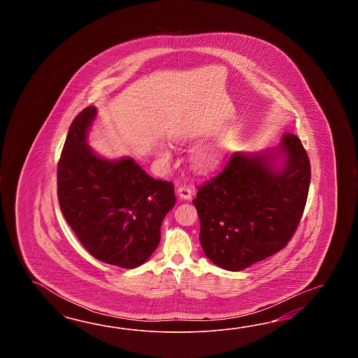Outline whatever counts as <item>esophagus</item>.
Returning <instances> with one entry per match:
<instances>
[{
  "label": "esophagus",
  "mask_w": 358,
  "mask_h": 358,
  "mask_svg": "<svg viewBox=\"0 0 358 358\" xmlns=\"http://www.w3.org/2000/svg\"><path fill=\"white\" fill-rule=\"evenodd\" d=\"M178 196L182 198V199H190L192 198V194H193V190L190 187H187V185H180V187H178Z\"/></svg>",
  "instance_id": "esophagus-1"
}]
</instances>
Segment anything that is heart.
Listing matches in <instances>:
<instances>
[{
  "mask_svg": "<svg viewBox=\"0 0 358 358\" xmlns=\"http://www.w3.org/2000/svg\"><path fill=\"white\" fill-rule=\"evenodd\" d=\"M219 162V157L213 152L210 151H203V152H198L193 157V164L198 169H211L216 166Z\"/></svg>",
  "mask_w": 358,
  "mask_h": 358,
  "instance_id": "1",
  "label": "heart"
}]
</instances>
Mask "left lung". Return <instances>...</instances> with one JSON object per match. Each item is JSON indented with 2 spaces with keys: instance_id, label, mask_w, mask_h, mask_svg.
Wrapping results in <instances>:
<instances>
[{
  "instance_id": "1",
  "label": "left lung",
  "mask_w": 358,
  "mask_h": 358,
  "mask_svg": "<svg viewBox=\"0 0 358 358\" xmlns=\"http://www.w3.org/2000/svg\"><path fill=\"white\" fill-rule=\"evenodd\" d=\"M310 180V160L294 134H284L276 148L233 153L193 199L206 256L241 271L282 250L303 215Z\"/></svg>"
}]
</instances>
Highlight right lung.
I'll list each match as a JSON object with an SVG mask.
<instances>
[{"label":"right lung","instance_id":"1","mask_svg":"<svg viewBox=\"0 0 358 358\" xmlns=\"http://www.w3.org/2000/svg\"><path fill=\"white\" fill-rule=\"evenodd\" d=\"M96 115V107H85L69 128L57 165L59 203L94 259L136 268L160 243L162 220L176 206L174 184L153 179L131 157L96 155L87 145Z\"/></svg>","mask_w":358,"mask_h":358}]
</instances>
